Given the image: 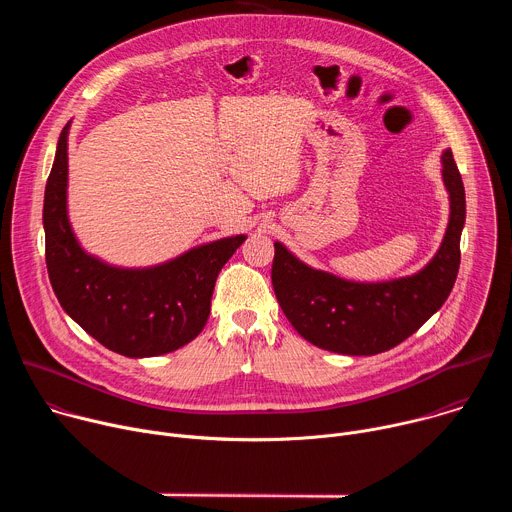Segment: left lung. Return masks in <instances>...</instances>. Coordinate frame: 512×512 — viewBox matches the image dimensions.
Here are the masks:
<instances>
[{"label":"left lung","instance_id":"1","mask_svg":"<svg viewBox=\"0 0 512 512\" xmlns=\"http://www.w3.org/2000/svg\"><path fill=\"white\" fill-rule=\"evenodd\" d=\"M450 218L440 249L417 273L387 281H352L314 269L275 241L271 281L285 318L322 350L371 356L417 332L444 306L460 269L466 194L452 150L442 154Z\"/></svg>","mask_w":512,"mask_h":512}]
</instances>
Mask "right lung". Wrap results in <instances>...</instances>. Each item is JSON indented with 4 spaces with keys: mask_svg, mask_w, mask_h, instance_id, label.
<instances>
[{
    "mask_svg": "<svg viewBox=\"0 0 512 512\" xmlns=\"http://www.w3.org/2000/svg\"><path fill=\"white\" fill-rule=\"evenodd\" d=\"M70 123L56 143L42 210L54 294L72 320L117 354L148 358L178 350L202 332L218 271L247 235L196 245L150 267H119L87 253L68 218Z\"/></svg>",
    "mask_w": 512,
    "mask_h": 512,
    "instance_id": "obj_1",
    "label": "right lung"
}]
</instances>
